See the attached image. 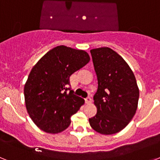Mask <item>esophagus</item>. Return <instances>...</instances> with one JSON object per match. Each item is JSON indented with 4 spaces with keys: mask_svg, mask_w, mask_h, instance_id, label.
Here are the masks:
<instances>
[{
    "mask_svg": "<svg viewBox=\"0 0 160 160\" xmlns=\"http://www.w3.org/2000/svg\"><path fill=\"white\" fill-rule=\"evenodd\" d=\"M85 101H86V103H90L91 102V101H92V98H91L90 96H88V97H87L86 98H85Z\"/></svg>",
    "mask_w": 160,
    "mask_h": 160,
    "instance_id": "obj_1",
    "label": "esophagus"
}]
</instances>
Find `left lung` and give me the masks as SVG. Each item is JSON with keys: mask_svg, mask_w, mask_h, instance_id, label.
<instances>
[{"mask_svg": "<svg viewBox=\"0 0 160 160\" xmlns=\"http://www.w3.org/2000/svg\"><path fill=\"white\" fill-rule=\"evenodd\" d=\"M98 78L94 95L95 116L89 118L90 127L103 135H112L125 128L138 107L136 79L119 54L108 47L90 50Z\"/></svg>", "mask_w": 160, "mask_h": 160, "instance_id": "obj_1", "label": "left lung"}]
</instances>
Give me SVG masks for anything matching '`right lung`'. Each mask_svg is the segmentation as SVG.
<instances>
[{"label": "right lung", "mask_w": 160, "mask_h": 160, "mask_svg": "<svg viewBox=\"0 0 160 160\" xmlns=\"http://www.w3.org/2000/svg\"><path fill=\"white\" fill-rule=\"evenodd\" d=\"M90 59L84 50L59 46L32 67L24 94L29 117L41 130L56 134L70 126V117L84 103L69 87L70 77Z\"/></svg>", "instance_id": "right-lung-1"}]
</instances>
